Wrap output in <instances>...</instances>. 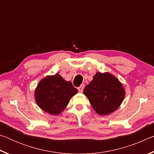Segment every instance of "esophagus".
<instances>
[{
    "label": "esophagus",
    "instance_id": "obj_1",
    "mask_svg": "<svg viewBox=\"0 0 154 154\" xmlns=\"http://www.w3.org/2000/svg\"><path fill=\"white\" fill-rule=\"evenodd\" d=\"M84 86H85L84 84H82V85H80V86H79V88H77V89H78V90H79V92H81V93L83 92V88H84Z\"/></svg>",
    "mask_w": 154,
    "mask_h": 154
}]
</instances>
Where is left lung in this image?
Segmentation results:
<instances>
[{
	"instance_id": "left-lung-1",
	"label": "left lung",
	"mask_w": 154,
	"mask_h": 154,
	"mask_svg": "<svg viewBox=\"0 0 154 154\" xmlns=\"http://www.w3.org/2000/svg\"><path fill=\"white\" fill-rule=\"evenodd\" d=\"M83 94L96 113L108 116L119 107L126 92L123 84L113 75L109 72H98L85 87Z\"/></svg>"
}]
</instances>
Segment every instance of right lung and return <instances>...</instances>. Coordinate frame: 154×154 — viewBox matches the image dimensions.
Masks as SVG:
<instances>
[{
  "mask_svg": "<svg viewBox=\"0 0 154 154\" xmlns=\"http://www.w3.org/2000/svg\"><path fill=\"white\" fill-rule=\"evenodd\" d=\"M77 92L71 82L64 80L60 75L56 73L48 75L38 82L35 90V99L43 111L52 116H58Z\"/></svg>",
  "mask_w": 154,
  "mask_h": 154,
  "instance_id": "1",
  "label": "right lung"
}]
</instances>
